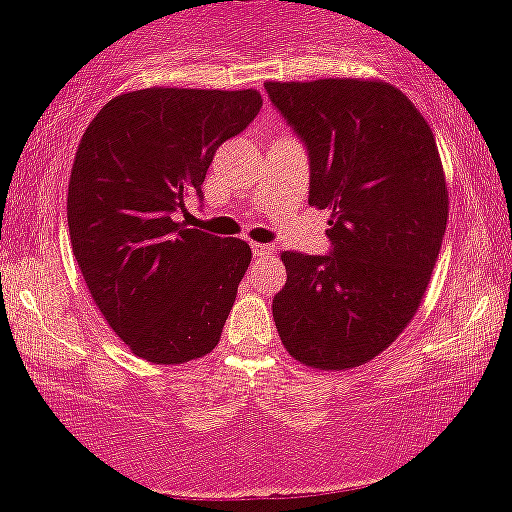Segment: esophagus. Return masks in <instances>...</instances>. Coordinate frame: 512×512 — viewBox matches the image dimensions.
<instances>
[{"label": "esophagus", "mask_w": 512, "mask_h": 512, "mask_svg": "<svg viewBox=\"0 0 512 512\" xmlns=\"http://www.w3.org/2000/svg\"><path fill=\"white\" fill-rule=\"evenodd\" d=\"M250 248H252V255H255V257H264V255H269V252H272V248H269V245H264V243H252Z\"/></svg>", "instance_id": "1"}]
</instances>
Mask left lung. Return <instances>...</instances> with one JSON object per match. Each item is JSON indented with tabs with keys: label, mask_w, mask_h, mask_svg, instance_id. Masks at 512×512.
Returning a JSON list of instances; mask_svg holds the SVG:
<instances>
[{
	"label": "left lung",
	"mask_w": 512,
	"mask_h": 512,
	"mask_svg": "<svg viewBox=\"0 0 512 512\" xmlns=\"http://www.w3.org/2000/svg\"><path fill=\"white\" fill-rule=\"evenodd\" d=\"M269 101L308 149V204L330 209V252H281L272 313L296 361L356 368L419 310L448 223L436 137L383 81H267Z\"/></svg>",
	"instance_id": "left-lung-1"
}]
</instances>
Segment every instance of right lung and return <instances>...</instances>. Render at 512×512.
I'll return each mask as SVG.
<instances>
[{"instance_id": "right-lung-1", "label": "right lung", "mask_w": 512, "mask_h": 512, "mask_svg": "<svg viewBox=\"0 0 512 512\" xmlns=\"http://www.w3.org/2000/svg\"><path fill=\"white\" fill-rule=\"evenodd\" d=\"M260 108L252 88H142L105 103L81 137L67 195L74 257L108 325L146 361L173 366L219 344L250 245L178 214Z\"/></svg>"}]
</instances>
